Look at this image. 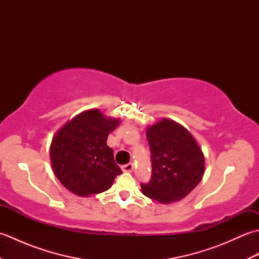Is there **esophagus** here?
Wrapping results in <instances>:
<instances>
[{
    "label": "esophagus",
    "instance_id": "34e87169",
    "mask_svg": "<svg viewBox=\"0 0 259 259\" xmlns=\"http://www.w3.org/2000/svg\"><path fill=\"white\" fill-rule=\"evenodd\" d=\"M122 170L124 172H133L135 170V166L134 163H126L124 166H122Z\"/></svg>",
    "mask_w": 259,
    "mask_h": 259
}]
</instances>
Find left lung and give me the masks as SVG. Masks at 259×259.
Segmentation results:
<instances>
[{"mask_svg":"<svg viewBox=\"0 0 259 259\" xmlns=\"http://www.w3.org/2000/svg\"><path fill=\"white\" fill-rule=\"evenodd\" d=\"M146 136L151 152L152 177L141 191L160 203L180 201L200 183L205 156L197 140L184 125L163 118L148 125Z\"/></svg>","mask_w":259,"mask_h":259,"instance_id":"1","label":"left lung"}]
</instances>
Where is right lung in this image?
Masks as SVG:
<instances>
[{
    "instance_id": "obj_1",
    "label": "right lung",
    "mask_w": 259,
    "mask_h": 259,
    "mask_svg": "<svg viewBox=\"0 0 259 259\" xmlns=\"http://www.w3.org/2000/svg\"><path fill=\"white\" fill-rule=\"evenodd\" d=\"M119 123V119L107 117L99 109H89L67 121L53 136L52 170L70 192L80 197L100 194L122 174L107 145L109 134Z\"/></svg>"
}]
</instances>
